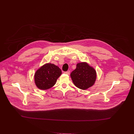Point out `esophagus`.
<instances>
[{"instance_id":"esophagus-1","label":"esophagus","mask_w":134,"mask_h":134,"mask_svg":"<svg viewBox=\"0 0 134 134\" xmlns=\"http://www.w3.org/2000/svg\"><path fill=\"white\" fill-rule=\"evenodd\" d=\"M64 73L65 74H67V75H69L70 71H66V72H64Z\"/></svg>"}]
</instances>
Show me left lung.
<instances>
[{"instance_id": "left-lung-1", "label": "left lung", "mask_w": 134, "mask_h": 134, "mask_svg": "<svg viewBox=\"0 0 134 134\" xmlns=\"http://www.w3.org/2000/svg\"><path fill=\"white\" fill-rule=\"evenodd\" d=\"M73 83L79 88L85 90L94 85L96 79V71L85 62L79 63L70 74Z\"/></svg>"}]
</instances>
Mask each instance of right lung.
<instances>
[{
    "label": "right lung",
    "instance_id": "right-lung-1",
    "mask_svg": "<svg viewBox=\"0 0 134 134\" xmlns=\"http://www.w3.org/2000/svg\"><path fill=\"white\" fill-rule=\"evenodd\" d=\"M61 74V70L57 66L51 63L46 64L35 73V85L40 90L49 89L55 85L57 79Z\"/></svg>",
    "mask_w": 134,
    "mask_h": 134
}]
</instances>
